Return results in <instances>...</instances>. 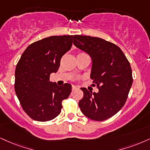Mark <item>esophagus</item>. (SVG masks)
I'll return each instance as SVG.
<instances>
[{"instance_id":"obj_1","label":"esophagus","mask_w":150,"mask_h":150,"mask_svg":"<svg viewBox=\"0 0 150 150\" xmlns=\"http://www.w3.org/2000/svg\"><path fill=\"white\" fill-rule=\"evenodd\" d=\"M76 89H79V87H77L76 86H72V90H74Z\"/></svg>"}]
</instances>
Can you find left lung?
<instances>
[{
  "label": "left lung",
  "mask_w": 150,
  "mask_h": 150,
  "mask_svg": "<svg viewBox=\"0 0 150 150\" xmlns=\"http://www.w3.org/2000/svg\"><path fill=\"white\" fill-rule=\"evenodd\" d=\"M73 43L91 57L90 78L99 92L81 88L83 97L79 102L81 112L95 121L112 117L125 105L132 86L130 63L120 48L101 38L74 35Z\"/></svg>",
  "instance_id": "obj_1"
}]
</instances>
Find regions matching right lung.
<instances>
[{
	"mask_svg": "<svg viewBox=\"0 0 150 150\" xmlns=\"http://www.w3.org/2000/svg\"><path fill=\"white\" fill-rule=\"evenodd\" d=\"M73 35L51 36L31 44L24 51L15 69L16 95L22 108L33 120L47 122L60 113L71 86H58L50 81L58 71L60 59L71 49Z\"/></svg>",
	"mask_w": 150,
	"mask_h": 150,
	"instance_id": "right-lung-1",
	"label": "right lung"
}]
</instances>
